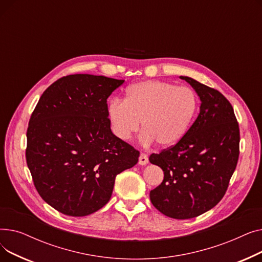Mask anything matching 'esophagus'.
Segmentation results:
<instances>
[{"instance_id": "34e87169", "label": "esophagus", "mask_w": 262, "mask_h": 262, "mask_svg": "<svg viewBox=\"0 0 262 262\" xmlns=\"http://www.w3.org/2000/svg\"><path fill=\"white\" fill-rule=\"evenodd\" d=\"M147 162H148L147 155L146 154H140L139 161H138V163L140 164V166H145V164H147Z\"/></svg>"}]
</instances>
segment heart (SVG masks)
<instances>
[{
  "mask_svg": "<svg viewBox=\"0 0 262 262\" xmlns=\"http://www.w3.org/2000/svg\"><path fill=\"white\" fill-rule=\"evenodd\" d=\"M196 110V96L190 88L147 79L130 85L124 102H110L107 116L120 140L128 141L140 129L142 122L143 144L157 142L160 147L168 148L184 139Z\"/></svg>",
  "mask_w": 262,
  "mask_h": 262,
  "instance_id": "obj_1",
  "label": "heart"
}]
</instances>
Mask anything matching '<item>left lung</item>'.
Wrapping results in <instances>:
<instances>
[{"label":"left lung","mask_w":262,"mask_h":262,"mask_svg":"<svg viewBox=\"0 0 262 262\" xmlns=\"http://www.w3.org/2000/svg\"><path fill=\"white\" fill-rule=\"evenodd\" d=\"M180 78L196 92L200 114L180 143L149 156L164 174L149 199L164 215L186 220L210 210L224 196L239 158L240 133L222 93L191 77Z\"/></svg>","instance_id":"left-lung-1"}]
</instances>
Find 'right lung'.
Returning <instances> with one entry per match:
<instances>
[{
  "instance_id": "1",
  "label": "right lung",
  "mask_w": 262,
  "mask_h": 262,
  "mask_svg": "<svg viewBox=\"0 0 262 262\" xmlns=\"http://www.w3.org/2000/svg\"><path fill=\"white\" fill-rule=\"evenodd\" d=\"M124 79L73 74L43 92L31 117L26 162L40 196L54 209L85 216L112 198L116 176L139 152L110 128L107 99Z\"/></svg>"
}]
</instances>
